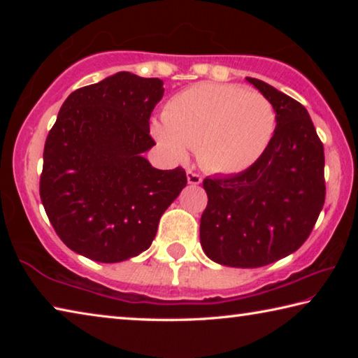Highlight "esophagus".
<instances>
[{
  "label": "esophagus",
  "mask_w": 358,
  "mask_h": 358,
  "mask_svg": "<svg viewBox=\"0 0 358 358\" xmlns=\"http://www.w3.org/2000/svg\"><path fill=\"white\" fill-rule=\"evenodd\" d=\"M186 177H187V183H189V185H201L202 183V175L194 172L192 169H187Z\"/></svg>",
  "instance_id": "1"
}]
</instances>
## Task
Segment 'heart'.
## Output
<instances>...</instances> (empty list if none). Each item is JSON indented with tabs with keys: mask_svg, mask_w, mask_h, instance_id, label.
I'll return each instance as SVG.
<instances>
[{
	"mask_svg": "<svg viewBox=\"0 0 358 358\" xmlns=\"http://www.w3.org/2000/svg\"><path fill=\"white\" fill-rule=\"evenodd\" d=\"M276 128V112L264 94L227 83H199L167 102L153 136L175 159L187 148L211 172L237 173L260 159Z\"/></svg>",
	"mask_w": 358,
	"mask_h": 358,
	"instance_id": "b5f03b06",
	"label": "heart"
}]
</instances>
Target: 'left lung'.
<instances>
[{
	"instance_id": "obj_1",
	"label": "left lung",
	"mask_w": 358,
	"mask_h": 358,
	"mask_svg": "<svg viewBox=\"0 0 358 358\" xmlns=\"http://www.w3.org/2000/svg\"><path fill=\"white\" fill-rule=\"evenodd\" d=\"M275 107V134L260 159L227 177H207L201 245L215 262L256 268L305 243L325 202L324 145L299 101L246 77Z\"/></svg>"
}]
</instances>
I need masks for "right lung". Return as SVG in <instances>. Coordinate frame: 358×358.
<instances>
[{
    "instance_id": "right-lung-1",
    "label": "right lung",
    "mask_w": 358,
    "mask_h": 358,
    "mask_svg": "<svg viewBox=\"0 0 358 358\" xmlns=\"http://www.w3.org/2000/svg\"><path fill=\"white\" fill-rule=\"evenodd\" d=\"M159 78L117 72L76 90L59 108L44 147L39 194L69 250L96 262L138 256L187 178L142 156L156 143L150 117L164 94Z\"/></svg>"
}]
</instances>
